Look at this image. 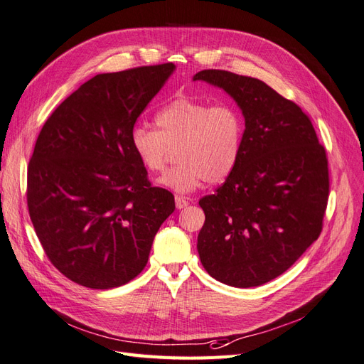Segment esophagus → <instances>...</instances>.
<instances>
[{
	"mask_svg": "<svg viewBox=\"0 0 364 364\" xmlns=\"http://www.w3.org/2000/svg\"><path fill=\"white\" fill-rule=\"evenodd\" d=\"M187 205H189V199H186L183 196H175V207H177L178 210H181Z\"/></svg>",
	"mask_w": 364,
	"mask_h": 364,
	"instance_id": "1",
	"label": "esophagus"
}]
</instances>
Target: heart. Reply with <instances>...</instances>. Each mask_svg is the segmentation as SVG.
Here are the masks:
<instances>
[{"label":"heart","instance_id":"heart-1","mask_svg":"<svg viewBox=\"0 0 364 364\" xmlns=\"http://www.w3.org/2000/svg\"><path fill=\"white\" fill-rule=\"evenodd\" d=\"M154 122L157 130L136 125L130 145L149 172H160L172 149H178L180 163L161 175L159 186L191 193L205 181L222 183L236 169L245 139V121L236 105L180 97L163 105Z\"/></svg>","mask_w":364,"mask_h":364}]
</instances>
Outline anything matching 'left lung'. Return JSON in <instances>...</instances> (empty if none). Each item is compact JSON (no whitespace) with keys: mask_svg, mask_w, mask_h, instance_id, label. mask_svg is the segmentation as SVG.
Listing matches in <instances>:
<instances>
[{"mask_svg":"<svg viewBox=\"0 0 364 364\" xmlns=\"http://www.w3.org/2000/svg\"><path fill=\"white\" fill-rule=\"evenodd\" d=\"M198 80L225 90L245 118L236 169L199 201V259L220 283L262 286L319 237L330 192L326 152L299 105L264 81L219 69L199 71Z\"/></svg>","mask_w":364,"mask_h":364,"instance_id":"1","label":"left lung"}]
</instances>
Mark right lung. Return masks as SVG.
Returning <instances> with one entry per match:
<instances>
[{"label":"right lung","mask_w":364,"mask_h":364,"mask_svg":"<svg viewBox=\"0 0 364 364\" xmlns=\"http://www.w3.org/2000/svg\"><path fill=\"white\" fill-rule=\"evenodd\" d=\"M173 63L98 74L46 119L27 172V204L50 262L89 289H113L148 263L173 213V195L152 187L130 145L137 118Z\"/></svg>","instance_id":"1"}]
</instances>
